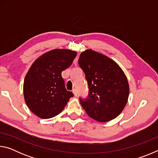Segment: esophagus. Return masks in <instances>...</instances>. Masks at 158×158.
I'll return each mask as SVG.
<instances>
[{
	"mask_svg": "<svg viewBox=\"0 0 158 158\" xmlns=\"http://www.w3.org/2000/svg\"><path fill=\"white\" fill-rule=\"evenodd\" d=\"M73 93H74V96H75V97H77V89H74L73 90Z\"/></svg>",
	"mask_w": 158,
	"mask_h": 158,
	"instance_id": "1",
	"label": "esophagus"
}]
</instances>
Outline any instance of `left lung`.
Instances as JSON below:
<instances>
[{"label": "left lung", "mask_w": 158, "mask_h": 158, "mask_svg": "<svg viewBox=\"0 0 158 158\" xmlns=\"http://www.w3.org/2000/svg\"><path fill=\"white\" fill-rule=\"evenodd\" d=\"M78 63L89 86L87 98L79 97L86 114L99 122L116 118L129 96V85L121 68L111 58L91 49L82 52Z\"/></svg>", "instance_id": "obj_1"}]
</instances>
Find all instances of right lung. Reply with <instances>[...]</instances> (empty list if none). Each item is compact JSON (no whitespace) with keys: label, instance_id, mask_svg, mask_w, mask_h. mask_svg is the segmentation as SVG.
<instances>
[{"label":"right lung","instance_id":"obj_1","mask_svg":"<svg viewBox=\"0 0 158 158\" xmlns=\"http://www.w3.org/2000/svg\"><path fill=\"white\" fill-rule=\"evenodd\" d=\"M77 52L53 49L39 57L29 69L23 83L25 102L30 110L41 118H50L63 110L73 97L66 90L61 73L72 65Z\"/></svg>","mask_w":158,"mask_h":158}]
</instances>
